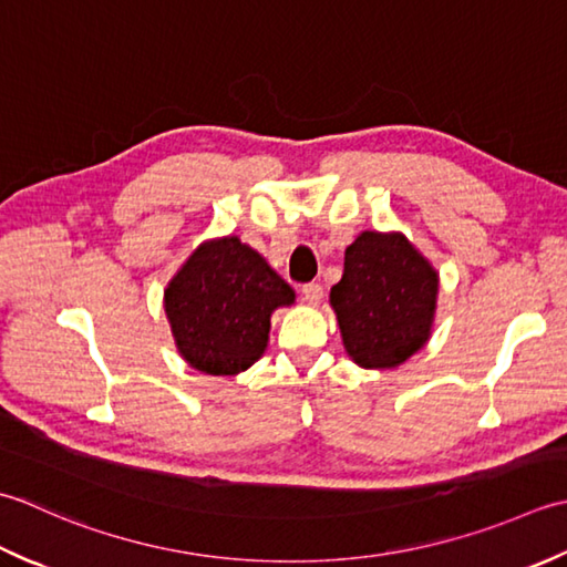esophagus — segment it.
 I'll return each mask as SVG.
<instances>
[{"mask_svg": "<svg viewBox=\"0 0 567 567\" xmlns=\"http://www.w3.org/2000/svg\"><path fill=\"white\" fill-rule=\"evenodd\" d=\"M300 293H303V300L310 306H318L322 300V286L320 284H303V288H300Z\"/></svg>", "mask_w": 567, "mask_h": 567, "instance_id": "34e87169", "label": "esophagus"}]
</instances>
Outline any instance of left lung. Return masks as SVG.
Returning a JSON list of instances; mask_svg holds the SVG:
<instances>
[{
    "mask_svg": "<svg viewBox=\"0 0 567 567\" xmlns=\"http://www.w3.org/2000/svg\"><path fill=\"white\" fill-rule=\"evenodd\" d=\"M437 274L403 235L362 233L332 286L344 350L367 369H389L423 348L435 313Z\"/></svg>",
    "mask_w": 567,
    "mask_h": 567,
    "instance_id": "8db88e82",
    "label": "left lung"
}]
</instances>
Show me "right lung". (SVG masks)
<instances>
[{"instance_id": "1", "label": "right lung", "mask_w": 567, "mask_h": 567, "mask_svg": "<svg viewBox=\"0 0 567 567\" xmlns=\"http://www.w3.org/2000/svg\"><path fill=\"white\" fill-rule=\"evenodd\" d=\"M166 316L181 354L205 374H239L269 340L271 310L293 303V288L237 237L193 251L166 288Z\"/></svg>"}]
</instances>
